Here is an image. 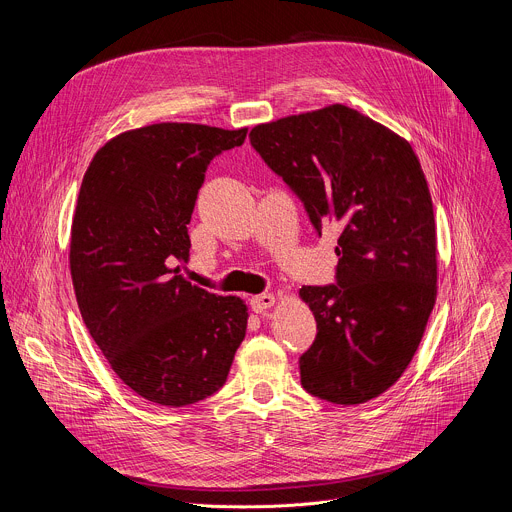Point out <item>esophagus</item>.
<instances>
[{
	"label": "esophagus",
	"mask_w": 512,
	"mask_h": 512,
	"mask_svg": "<svg viewBox=\"0 0 512 512\" xmlns=\"http://www.w3.org/2000/svg\"><path fill=\"white\" fill-rule=\"evenodd\" d=\"M249 304H251V308H253V312H265V310H269L273 304H275V296L273 294H259V296H253L251 300H249Z\"/></svg>",
	"instance_id": "1"
}]
</instances>
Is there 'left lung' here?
<instances>
[{
    "label": "left lung",
    "instance_id": "obj_1",
    "mask_svg": "<svg viewBox=\"0 0 512 512\" xmlns=\"http://www.w3.org/2000/svg\"><path fill=\"white\" fill-rule=\"evenodd\" d=\"M253 150L294 192L318 237L334 225L336 283L304 285L318 334L304 389L336 405L385 393L411 362L435 304V221L411 145L344 105L257 125Z\"/></svg>",
    "mask_w": 512,
    "mask_h": 512
}]
</instances>
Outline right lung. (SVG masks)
<instances>
[{
  "label": "right lung",
  "instance_id": "1",
  "mask_svg": "<svg viewBox=\"0 0 512 512\" xmlns=\"http://www.w3.org/2000/svg\"><path fill=\"white\" fill-rule=\"evenodd\" d=\"M247 129L156 123L95 154L70 233L83 322L117 377L143 399L184 407L227 381L247 306L180 275L188 223L208 164Z\"/></svg>",
  "mask_w": 512,
  "mask_h": 512
}]
</instances>
